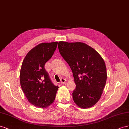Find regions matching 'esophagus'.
<instances>
[{
	"label": "esophagus",
	"instance_id": "obj_1",
	"mask_svg": "<svg viewBox=\"0 0 129 129\" xmlns=\"http://www.w3.org/2000/svg\"><path fill=\"white\" fill-rule=\"evenodd\" d=\"M66 82H67V80H66L65 79H64L63 78H61L60 79V83L61 84H65L66 83Z\"/></svg>",
	"mask_w": 129,
	"mask_h": 129
}]
</instances>
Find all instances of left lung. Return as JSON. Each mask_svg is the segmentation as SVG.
Segmentation results:
<instances>
[{
  "label": "left lung",
  "instance_id": "1",
  "mask_svg": "<svg viewBox=\"0 0 129 129\" xmlns=\"http://www.w3.org/2000/svg\"><path fill=\"white\" fill-rule=\"evenodd\" d=\"M58 47L74 77L73 101L83 109L93 106L101 97L107 78L104 60L92 47L83 43L59 42Z\"/></svg>",
  "mask_w": 129,
  "mask_h": 129
}]
</instances>
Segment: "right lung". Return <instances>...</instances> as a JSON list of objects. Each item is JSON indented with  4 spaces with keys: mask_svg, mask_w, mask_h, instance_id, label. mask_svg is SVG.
I'll list each match as a JSON object with an SVG mask.
<instances>
[{
    "mask_svg": "<svg viewBox=\"0 0 129 129\" xmlns=\"http://www.w3.org/2000/svg\"><path fill=\"white\" fill-rule=\"evenodd\" d=\"M57 44V42L39 44L27 54L21 65V89L28 102L38 108H46L52 104L58 90L44 68L52 57Z\"/></svg>",
    "mask_w": 129,
    "mask_h": 129,
    "instance_id": "add662e5",
    "label": "right lung"
}]
</instances>
